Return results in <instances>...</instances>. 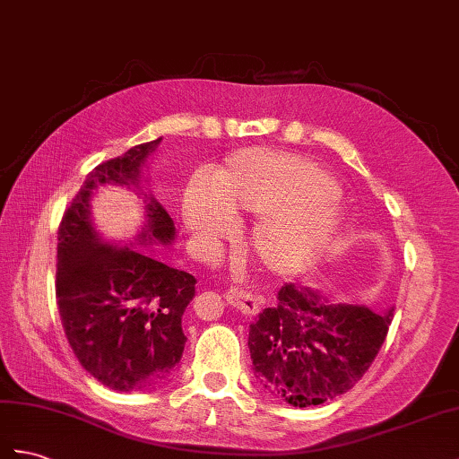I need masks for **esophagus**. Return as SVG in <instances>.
<instances>
[{"label": "esophagus", "mask_w": 459, "mask_h": 459, "mask_svg": "<svg viewBox=\"0 0 459 459\" xmlns=\"http://www.w3.org/2000/svg\"><path fill=\"white\" fill-rule=\"evenodd\" d=\"M226 299L231 307L239 309L243 316H256L261 311L259 299H256L253 294L245 292V290L239 288H230L226 292Z\"/></svg>", "instance_id": "34e87169"}]
</instances>
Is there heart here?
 I'll list each match as a JSON object with an SVG mask.
<instances>
[{"mask_svg": "<svg viewBox=\"0 0 459 459\" xmlns=\"http://www.w3.org/2000/svg\"><path fill=\"white\" fill-rule=\"evenodd\" d=\"M334 183L321 165L278 150H241L228 158L216 185L193 177L183 216L204 243L233 233V218L261 216L249 233V251L274 276L304 273L325 251L341 226Z\"/></svg>", "mask_w": 459, "mask_h": 459, "instance_id": "1", "label": "heart"}]
</instances>
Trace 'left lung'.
<instances>
[{
  "label": "left lung",
  "mask_w": 459,
  "mask_h": 459,
  "mask_svg": "<svg viewBox=\"0 0 459 459\" xmlns=\"http://www.w3.org/2000/svg\"><path fill=\"white\" fill-rule=\"evenodd\" d=\"M394 307L331 304L304 286L284 284L278 304L249 325L253 370L268 394L292 407L321 405L352 389L387 337Z\"/></svg>",
  "instance_id": "1"
}]
</instances>
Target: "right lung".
<instances>
[{"label":"right lung","instance_id":"1","mask_svg":"<svg viewBox=\"0 0 459 459\" xmlns=\"http://www.w3.org/2000/svg\"><path fill=\"white\" fill-rule=\"evenodd\" d=\"M161 138L134 145L97 165L64 212L58 228L56 298L65 337L77 360L100 384L117 391L155 387L181 362L186 337L181 319L195 298L196 278L130 245L100 238L91 196L100 185L132 188L143 196L140 245H171L175 223L140 188L142 169Z\"/></svg>","mask_w":459,"mask_h":459}]
</instances>
